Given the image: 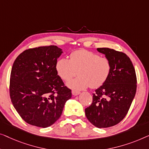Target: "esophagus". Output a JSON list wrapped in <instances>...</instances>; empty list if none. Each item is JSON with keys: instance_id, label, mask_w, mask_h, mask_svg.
<instances>
[{"instance_id": "1", "label": "esophagus", "mask_w": 149, "mask_h": 149, "mask_svg": "<svg viewBox=\"0 0 149 149\" xmlns=\"http://www.w3.org/2000/svg\"><path fill=\"white\" fill-rule=\"evenodd\" d=\"M79 94H80V93H79V91H72V95L74 96H77V95H79Z\"/></svg>"}]
</instances>
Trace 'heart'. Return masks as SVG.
<instances>
[{"label": "heart", "mask_w": 149, "mask_h": 149, "mask_svg": "<svg viewBox=\"0 0 149 149\" xmlns=\"http://www.w3.org/2000/svg\"><path fill=\"white\" fill-rule=\"evenodd\" d=\"M57 74L65 81H68L75 75V79L68 81L70 88L84 90L91 87L97 88L104 84L111 70L110 61L106 57L86 50H78L70 54V60L61 58L56 63Z\"/></svg>", "instance_id": "1"}]
</instances>
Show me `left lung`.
I'll list each match as a JSON object with an SVG mask.
<instances>
[{
	"label": "left lung",
	"instance_id": "1",
	"mask_svg": "<svg viewBox=\"0 0 149 149\" xmlns=\"http://www.w3.org/2000/svg\"><path fill=\"white\" fill-rule=\"evenodd\" d=\"M110 61L111 70L108 79L93 94L91 105L85 109L87 119L102 128L119 123L126 116L136 92V75L130 58L122 52L98 48Z\"/></svg>",
	"mask_w": 149,
	"mask_h": 149
}]
</instances>
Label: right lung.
Returning <instances> with one entry per match:
<instances>
[{
  "instance_id": "1",
  "label": "right lung",
  "mask_w": 149,
  "mask_h": 149,
  "mask_svg": "<svg viewBox=\"0 0 149 149\" xmlns=\"http://www.w3.org/2000/svg\"><path fill=\"white\" fill-rule=\"evenodd\" d=\"M62 49L51 45L26 50L13 65L10 97L21 117L40 127L53 125L61 116L71 90L57 75L55 65Z\"/></svg>"
}]
</instances>
